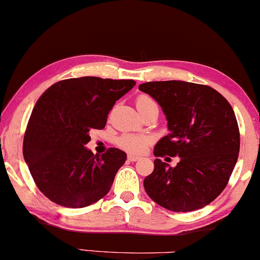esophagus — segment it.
<instances>
[{"label": "esophagus", "mask_w": 260, "mask_h": 260, "mask_svg": "<svg viewBox=\"0 0 260 260\" xmlns=\"http://www.w3.org/2000/svg\"><path fill=\"white\" fill-rule=\"evenodd\" d=\"M127 159L129 160V161H132V162H134V161H138L140 157L139 156H136V155H132V154H129L127 156Z\"/></svg>", "instance_id": "34e87169"}]
</instances>
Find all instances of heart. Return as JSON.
Here are the masks:
<instances>
[{
    "label": "heart",
    "mask_w": 260,
    "mask_h": 260,
    "mask_svg": "<svg viewBox=\"0 0 260 260\" xmlns=\"http://www.w3.org/2000/svg\"><path fill=\"white\" fill-rule=\"evenodd\" d=\"M150 101H153V99H150L147 95H140L137 98V107L144 106L145 104L150 103ZM151 142H153V139L147 134L126 133L117 139V145L124 150L131 151V153L139 154L143 153Z\"/></svg>",
    "instance_id": "obj_1"
}]
</instances>
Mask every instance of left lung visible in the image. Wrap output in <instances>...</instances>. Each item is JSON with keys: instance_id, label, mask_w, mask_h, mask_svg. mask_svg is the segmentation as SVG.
Returning a JSON list of instances; mask_svg holds the SVG:
<instances>
[{"instance_id": "left-lung-1", "label": "left lung", "mask_w": 260, "mask_h": 260, "mask_svg": "<svg viewBox=\"0 0 260 260\" xmlns=\"http://www.w3.org/2000/svg\"><path fill=\"white\" fill-rule=\"evenodd\" d=\"M159 103L169 136L154 148V171L144 188L155 203L184 213L210 204L228 186L240 153V129L229 101L211 86L181 82L139 85ZM178 156L175 168L159 157ZM170 159V157H166Z\"/></svg>"}]
</instances>
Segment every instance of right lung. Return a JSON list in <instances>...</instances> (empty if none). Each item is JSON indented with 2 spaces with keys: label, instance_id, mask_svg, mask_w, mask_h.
<instances>
[{
  "label": "right lung",
  "instance_id": "add662e5",
  "mask_svg": "<svg viewBox=\"0 0 260 260\" xmlns=\"http://www.w3.org/2000/svg\"><path fill=\"white\" fill-rule=\"evenodd\" d=\"M136 82L82 77L59 80L39 98L23 140V156L32 180L50 201L84 208L109 193L127 159L110 148L94 155L84 145L91 129H103L115 103Z\"/></svg>",
  "mask_w": 260,
  "mask_h": 260
}]
</instances>
